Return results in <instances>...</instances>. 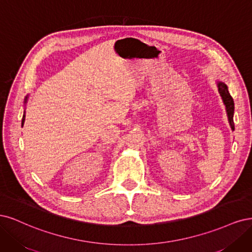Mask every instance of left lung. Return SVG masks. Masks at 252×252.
Segmentation results:
<instances>
[{
  "label": "left lung",
  "mask_w": 252,
  "mask_h": 252,
  "mask_svg": "<svg viewBox=\"0 0 252 252\" xmlns=\"http://www.w3.org/2000/svg\"><path fill=\"white\" fill-rule=\"evenodd\" d=\"M217 87H218V91L220 93L221 98L223 100V103L225 104V109H226V114L227 118H228V123L231 127L232 131H234V124H233V113H234V102L231 95L228 92V87L227 85L221 80H217Z\"/></svg>",
  "instance_id": "obj_1"
}]
</instances>
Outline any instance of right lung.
<instances>
[{
    "mask_svg": "<svg viewBox=\"0 0 252 252\" xmlns=\"http://www.w3.org/2000/svg\"><path fill=\"white\" fill-rule=\"evenodd\" d=\"M28 97H29V95H27L26 97H25V99H24V104H25V107H26V103H27V101H28ZM25 110H24V115H23V119H22V126H24V123H25Z\"/></svg>",
    "mask_w": 252,
    "mask_h": 252,
    "instance_id": "add662e5",
    "label": "right lung"
}]
</instances>
